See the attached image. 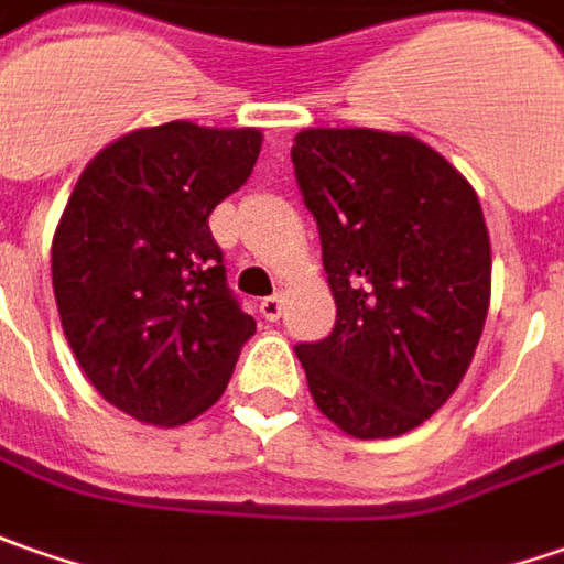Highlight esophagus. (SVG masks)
<instances>
[{
  "instance_id": "34e87169",
  "label": "esophagus",
  "mask_w": 564,
  "mask_h": 564,
  "mask_svg": "<svg viewBox=\"0 0 564 564\" xmlns=\"http://www.w3.org/2000/svg\"><path fill=\"white\" fill-rule=\"evenodd\" d=\"M259 312H262V318L268 321H278L283 315V296L281 293H274V296H268V300L259 302Z\"/></svg>"
}]
</instances>
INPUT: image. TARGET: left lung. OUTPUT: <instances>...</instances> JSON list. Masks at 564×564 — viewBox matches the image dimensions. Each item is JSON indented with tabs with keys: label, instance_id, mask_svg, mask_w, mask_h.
I'll return each instance as SVG.
<instances>
[{
	"label": "left lung",
	"instance_id": "left-lung-1",
	"mask_svg": "<svg viewBox=\"0 0 564 564\" xmlns=\"http://www.w3.org/2000/svg\"><path fill=\"white\" fill-rule=\"evenodd\" d=\"M337 302L300 343L308 393L343 434H409L456 393L490 308V234L475 186L412 133L308 127L293 140Z\"/></svg>",
	"mask_w": 564,
	"mask_h": 564
}]
</instances>
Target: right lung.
Wrapping results in <instances>:
<instances>
[{
  "instance_id": "right-lung-1",
  "label": "right lung",
  "mask_w": 564,
  "mask_h": 564,
  "mask_svg": "<svg viewBox=\"0 0 564 564\" xmlns=\"http://www.w3.org/2000/svg\"><path fill=\"white\" fill-rule=\"evenodd\" d=\"M259 127L167 121L99 149L52 237L62 330L96 393L155 427L212 409L256 334L208 215L246 184Z\"/></svg>"
}]
</instances>
